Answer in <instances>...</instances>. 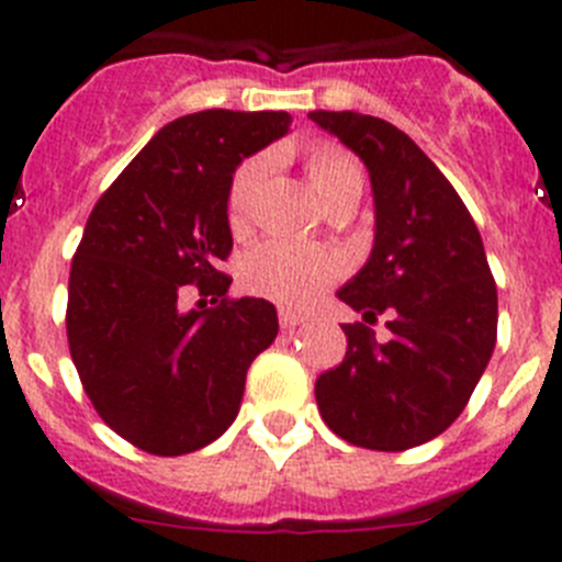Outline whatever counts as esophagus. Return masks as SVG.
Segmentation results:
<instances>
[{"label": "esophagus", "mask_w": 562, "mask_h": 562, "mask_svg": "<svg viewBox=\"0 0 562 562\" xmlns=\"http://www.w3.org/2000/svg\"><path fill=\"white\" fill-rule=\"evenodd\" d=\"M278 321H281V326H284V329H295V326H301V324H304L306 317L301 315V312L281 310V312H278Z\"/></svg>", "instance_id": "obj_1"}]
</instances>
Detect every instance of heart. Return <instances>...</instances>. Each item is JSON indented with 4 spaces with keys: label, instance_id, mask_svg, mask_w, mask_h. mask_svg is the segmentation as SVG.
Returning a JSON list of instances; mask_svg holds the SVG:
<instances>
[{
    "label": "heart",
    "instance_id": "heart-1",
    "mask_svg": "<svg viewBox=\"0 0 562 562\" xmlns=\"http://www.w3.org/2000/svg\"><path fill=\"white\" fill-rule=\"evenodd\" d=\"M272 157L267 151L252 154L233 171L227 186V222L233 233H245L252 222L258 191L265 182ZM304 166L310 182L326 207L340 202H360L366 173L349 151L331 143H315L306 148ZM346 272V258L326 247L295 245L284 238H272L252 247L241 261V284L247 292L267 301H276L290 310L310 306L321 292L329 290Z\"/></svg>",
    "mask_w": 562,
    "mask_h": 562
}]
</instances>
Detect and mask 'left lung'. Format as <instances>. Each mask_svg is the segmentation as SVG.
<instances>
[{"instance_id":"left-lung-1","label":"left lung","mask_w":562,"mask_h":562,"mask_svg":"<svg viewBox=\"0 0 562 562\" xmlns=\"http://www.w3.org/2000/svg\"><path fill=\"white\" fill-rule=\"evenodd\" d=\"M360 154L376 211L374 250L342 304L366 324H346V357L317 376L324 422L349 445L416 448L459 419L498 337V292L473 216L448 177L408 134L357 112H310ZM385 311L392 337L370 324Z\"/></svg>"}]
</instances>
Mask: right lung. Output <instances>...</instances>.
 Listing matches in <instances>:
<instances>
[{
	"instance_id": "1",
	"label": "right lung",
	"mask_w": 562,
	"mask_h": 562,
	"mask_svg": "<svg viewBox=\"0 0 562 562\" xmlns=\"http://www.w3.org/2000/svg\"><path fill=\"white\" fill-rule=\"evenodd\" d=\"M290 112L205 109L154 134L89 213L72 256L67 340L92 408L151 456H182L236 419L276 306L231 297L227 186L290 128ZM188 289L213 307L181 312Z\"/></svg>"
}]
</instances>
